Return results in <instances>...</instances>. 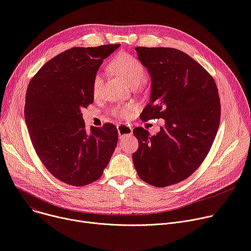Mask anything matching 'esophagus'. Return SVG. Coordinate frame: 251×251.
I'll return each instance as SVG.
<instances>
[{"mask_svg":"<svg viewBox=\"0 0 251 251\" xmlns=\"http://www.w3.org/2000/svg\"><path fill=\"white\" fill-rule=\"evenodd\" d=\"M117 129H118V134H119V137L120 138H125V137H127V136L132 135V133H133L132 128L127 126V125H125V124L118 125Z\"/></svg>","mask_w":251,"mask_h":251,"instance_id":"obj_1","label":"esophagus"}]
</instances>
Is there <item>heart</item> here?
Segmentation results:
<instances>
[{"mask_svg":"<svg viewBox=\"0 0 251 251\" xmlns=\"http://www.w3.org/2000/svg\"><path fill=\"white\" fill-rule=\"evenodd\" d=\"M109 69L121 76L130 87L139 86L144 82L145 69L138 58L128 54L121 53L114 58L109 64ZM102 87V77L98 73L94 76L92 83L93 94L97 96L100 93ZM138 106L135 104H128L114 109V113L121 118H128L135 111H137Z\"/></svg>","mask_w":251,"mask_h":251,"instance_id":"obj_1","label":"heart"}]
</instances>
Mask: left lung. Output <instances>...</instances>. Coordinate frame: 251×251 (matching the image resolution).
I'll return each mask as SVG.
<instances>
[{"label": "left lung", "instance_id": "8db88e82", "mask_svg": "<svg viewBox=\"0 0 251 251\" xmlns=\"http://www.w3.org/2000/svg\"><path fill=\"white\" fill-rule=\"evenodd\" d=\"M151 78L150 101L141 120L162 118L165 125L150 136L133 130L139 148L133 163L139 177L156 187L188 178L207 156L219 127L216 83L186 53L173 48H135Z\"/></svg>", "mask_w": 251, "mask_h": 251}]
</instances>
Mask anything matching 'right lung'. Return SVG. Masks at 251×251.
<instances>
[{"instance_id":"1","label":"right lung","mask_w":251,"mask_h":251,"mask_svg":"<svg viewBox=\"0 0 251 251\" xmlns=\"http://www.w3.org/2000/svg\"><path fill=\"white\" fill-rule=\"evenodd\" d=\"M119 46L67 50L45 64L29 83L25 121L32 144L44 166L69 185L98 180L116 148L117 128L107 123L88 131L81 110L93 103L94 76Z\"/></svg>"}]
</instances>
